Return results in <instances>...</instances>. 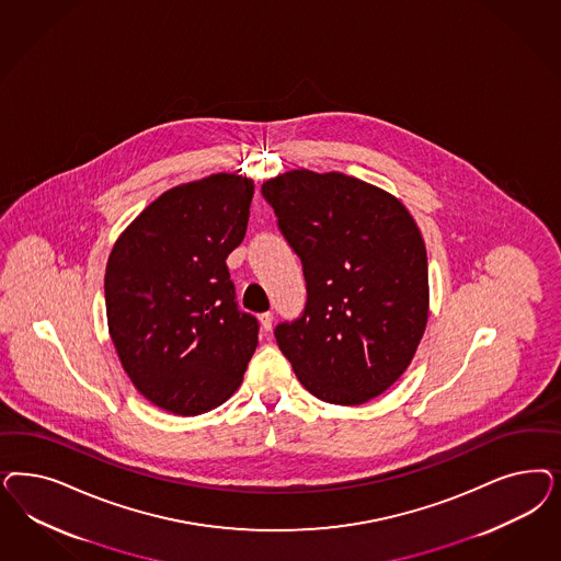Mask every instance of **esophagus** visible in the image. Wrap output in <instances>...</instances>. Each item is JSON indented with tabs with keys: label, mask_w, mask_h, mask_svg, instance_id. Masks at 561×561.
Wrapping results in <instances>:
<instances>
[{
	"label": "esophagus",
	"mask_w": 561,
	"mask_h": 561,
	"mask_svg": "<svg viewBox=\"0 0 561 561\" xmlns=\"http://www.w3.org/2000/svg\"><path fill=\"white\" fill-rule=\"evenodd\" d=\"M272 322H274V316H272V313H262V316H260V325H262L264 332H271Z\"/></svg>",
	"instance_id": "esophagus-1"
}]
</instances>
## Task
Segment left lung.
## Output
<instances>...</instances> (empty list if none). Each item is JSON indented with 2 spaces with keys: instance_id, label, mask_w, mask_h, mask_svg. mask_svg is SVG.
Returning <instances> with one entry per match:
<instances>
[{
  "instance_id": "1",
  "label": "left lung",
  "mask_w": 561,
  "mask_h": 561,
  "mask_svg": "<svg viewBox=\"0 0 561 561\" xmlns=\"http://www.w3.org/2000/svg\"><path fill=\"white\" fill-rule=\"evenodd\" d=\"M301 257L304 316L274 336L311 394L355 407L407 371L430 318L425 241L407 206L339 171L293 169L262 183Z\"/></svg>"
}]
</instances>
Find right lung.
<instances>
[{
    "label": "right lung",
    "instance_id": "obj_1",
    "mask_svg": "<svg viewBox=\"0 0 561 561\" xmlns=\"http://www.w3.org/2000/svg\"><path fill=\"white\" fill-rule=\"evenodd\" d=\"M252 196L253 181L236 173L181 183L108 253V336L136 390L173 415L222 404L257 346L225 262L245 237Z\"/></svg>",
    "mask_w": 561,
    "mask_h": 561
}]
</instances>
